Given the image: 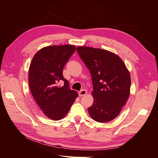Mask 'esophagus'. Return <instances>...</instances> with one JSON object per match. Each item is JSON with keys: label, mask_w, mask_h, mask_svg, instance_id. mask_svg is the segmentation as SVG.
Instances as JSON below:
<instances>
[{"label": "esophagus", "mask_w": 158, "mask_h": 158, "mask_svg": "<svg viewBox=\"0 0 158 158\" xmlns=\"http://www.w3.org/2000/svg\"><path fill=\"white\" fill-rule=\"evenodd\" d=\"M87 93H88L87 91L85 89H82L78 92V94H79V96L82 97V96H84V95H86Z\"/></svg>", "instance_id": "esophagus-1"}]
</instances>
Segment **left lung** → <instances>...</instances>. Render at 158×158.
<instances>
[{"label": "left lung", "instance_id": "obj_1", "mask_svg": "<svg viewBox=\"0 0 158 158\" xmlns=\"http://www.w3.org/2000/svg\"><path fill=\"white\" fill-rule=\"evenodd\" d=\"M92 76L94 103L88 109L99 123L115 118L130 95L131 75L125 63L112 52L89 47L76 48Z\"/></svg>", "mask_w": 158, "mask_h": 158}]
</instances>
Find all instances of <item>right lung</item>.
<instances>
[{
    "label": "right lung",
    "mask_w": 158,
    "mask_h": 158,
    "mask_svg": "<svg viewBox=\"0 0 158 158\" xmlns=\"http://www.w3.org/2000/svg\"><path fill=\"white\" fill-rule=\"evenodd\" d=\"M76 50L71 45H52L38 51L29 69V85L38 106L54 121L64 118L78 94L69 88L63 70ZM64 82L61 87L58 82Z\"/></svg>",
    "instance_id": "1"
}]
</instances>
